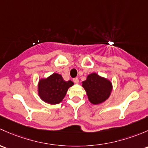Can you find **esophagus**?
<instances>
[{"mask_svg": "<svg viewBox=\"0 0 148 148\" xmlns=\"http://www.w3.org/2000/svg\"><path fill=\"white\" fill-rule=\"evenodd\" d=\"M73 82L75 83V84H77V83H79L78 78H77V77H75V78H74L73 79Z\"/></svg>", "mask_w": 148, "mask_h": 148, "instance_id": "1", "label": "esophagus"}]
</instances>
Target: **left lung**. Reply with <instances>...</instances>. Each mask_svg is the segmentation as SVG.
<instances>
[{"label":"left lung","instance_id":"8db88e82","mask_svg":"<svg viewBox=\"0 0 148 148\" xmlns=\"http://www.w3.org/2000/svg\"><path fill=\"white\" fill-rule=\"evenodd\" d=\"M88 100L93 105H100L109 98L112 91V82L96 73H92L82 82Z\"/></svg>","mask_w":148,"mask_h":148}]
</instances>
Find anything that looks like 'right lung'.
Segmentation results:
<instances>
[{"label": "right lung", "mask_w": 148, "mask_h": 148, "mask_svg": "<svg viewBox=\"0 0 148 148\" xmlns=\"http://www.w3.org/2000/svg\"><path fill=\"white\" fill-rule=\"evenodd\" d=\"M73 85V82L65 81L61 75L54 73L48 77L39 79L38 95L45 103L51 105L59 104L63 101L68 88Z\"/></svg>", "instance_id": "obj_1"}]
</instances>
